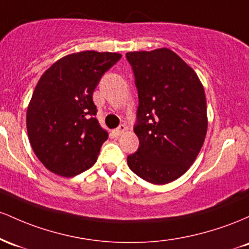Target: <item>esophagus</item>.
<instances>
[{
    "instance_id": "34e87169",
    "label": "esophagus",
    "mask_w": 249,
    "mask_h": 249,
    "mask_svg": "<svg viewBox=\"0 0 249 249\" xmlns=\"http://www.w3.org/2000/svg\"><path fill=\"white\" fill-rule=\"evenodd\" d=\"M125 130H127V127H125L124 124H120L119 127H117L116 129L114 130V133H115L117 136H120V135H122V134H124Z\"/></svg>"
}]
</instances>
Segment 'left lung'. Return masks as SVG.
Returning a JSON list of instances; mask_svg holds the SVG:
<instances>
[{"mask_svg": "<svg viewBox=\"0 0 249 249\" xmlns=\"http://www.w3.org/2000/svg\"><path fill=\"white\" fill-rule=\"evenodd\" d=\"M139 94L138 152L127 158L138 177L166 185L183 175L207 133L205 89L196 72L168 48L125 54Z\"/></svg>", "mask_w": 249, "mask_h": 249, "instance_id": "left-lung-1", "label": "left lung"}]
</instances>
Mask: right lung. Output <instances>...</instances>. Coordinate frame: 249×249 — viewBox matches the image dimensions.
<instances>
[{
	"label": "right lung",
	"mask_w": 249,
	"mask_h": 249,
	"mask_svg": "<svg viewBox=\"0 0 249 249\" xmlns=\"http://www.w3.org/2000/svg\"><path fill=\"white\" fill-rule=\"evenodd\" d=\"M95 50L69 54L42 74L27 109L28 138L47 169L71 178L96 162L108 132L95 117L93 93L121 58Z\"/></svg>",
	"instance_id": "obj_1"
}]
</instances>
